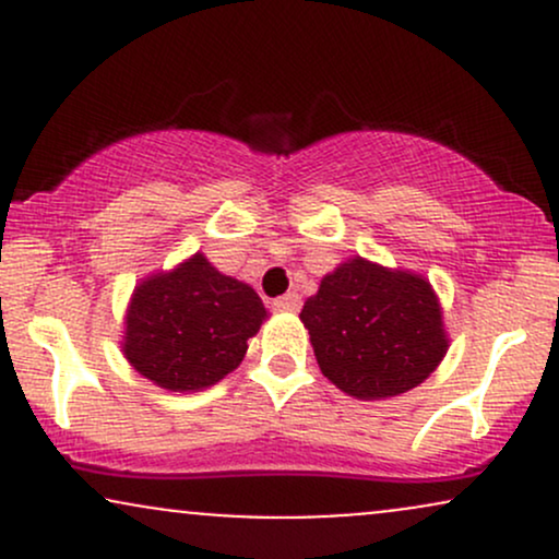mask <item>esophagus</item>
Instances as JSON below:
<instances>
[{"label":"esophagus","mask_w":559,"mask_h":559,"mask_svg":"<svg viewBox=\"0 0 559 559\" xmlns=\"http://www.w3.org/2000/svg\"><path fill=\"white\" fill-rule=\"evenodd\" d=\"M273 307L278 312H297L299 307H301V297H299L297 292H288V294H284V297L275 299Z\"/></svg>","instance_id":"obj_1"}]
</instances>
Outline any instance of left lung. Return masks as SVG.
Listing matches in <instances>:
<instances>
[{
	"label": "left lung",
	"instance_id": "1",
	"mask_svg": "<svg viewBox=\"0 0 559 559\" xmlns=\"http://www.w3.org/2000/svg\"><path fill=\"white\" fill-rule=\"evenodd\" d=\"M299 320L310 331L320 373L365 402L420 386L449 349L431 281L360 254L323 275Z\"/></svg>",
	"mask_w": 559,
	"mask_h": 559
}]
</instances>
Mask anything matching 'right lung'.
Returning a JSON list of instances; mask_svg holds the SVG:
<instances>
[{
    "instance_id": "obj_1",
    "label": "right lung",
    "mask_w": 559,
    "mask_h": 559,
    "mask_svg": "<svg viewBox=\"0 0 559 559\" xmlns=\"http://www.w3.org/2000/svg\"><path fill=\"white\" fill-rule=\"evenodd\" d=\"M267 316L252 286L197 252L139 281L123 318L120 352L155 386L194 394L239 368L247 338Z\"/></svg>"
}]
</instances>
